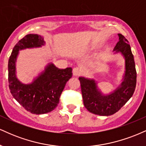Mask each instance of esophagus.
Returning <instances> with one entry per match:
<instances>
[{"mask_svg":"<svg viewBox=\"0 0 146 146\" xmlns=\"http://www.w3.org/2000/svg\"><path fill=\"white\" fill-rule=\"evenodd\" d=\"M72 73L74 76H80L82 74V70L80 68H78V67H76V68H74L73 69Z\"/></svg>","mask_w":146,"mask_h":146,"instance_id":"obj_1","label":"esophagus"}]
</instances>
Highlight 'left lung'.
Instances as JSON below:
<instances>
[{"mask_svg": "<svg viewBox=\"0 0 146 146\" xmlns=\"http://www.w3.org/2000/svg\"><path fill=\"white\" fill-rule=\"evenodd\" d=\"M118 37L114 54L120 53L125 60L124 74L119 86L110 94H104L93 78H78L84 105L90 113L98 115L109 116L117 112L132 97L136 87L137 72L131 46L124 36L118 34Z\"/></svg>", "mask_w": 146, "mask_h": 146, "instance_id": "left-lung-1", "label": "left lung"}]
</instances>
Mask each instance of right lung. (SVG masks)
I'll return each mask as SVG.
<instances>
[{"label": "right lung", "instance_id": "1", "mask_svg": "<svg viewBox=\"0 0 146 146\" xmlns=\"http://www.w3.org/2000/svg\"><path fill=\"white\" fill-rule=\"evenodd\" d=\"M44 37L29 34L15 44L8 62L9 87L13 97L27 111L36 115L54 110L59 102L66 84L72 76V68L59 69L49 63L31 83L25 84L16 76V61L19 51L45 46Z\"/></svg>", "mask_w": 146, "mask_h": 146}]
</instances>
